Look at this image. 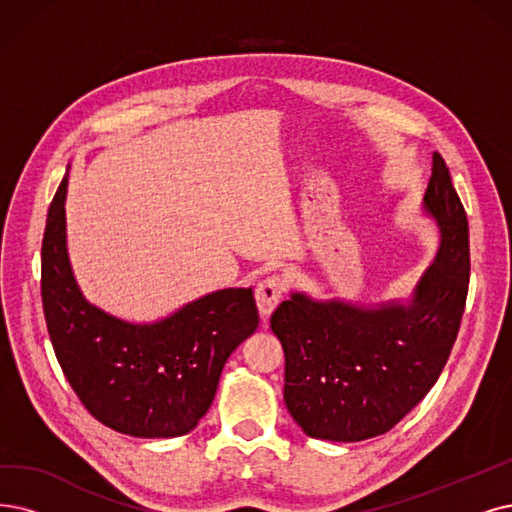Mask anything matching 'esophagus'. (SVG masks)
I'll use <instances>...</instances> for the list:
<instances>
[{
	"label": "esophagus",
	"instance_id": "1",
	"mask_svg": "<svg viewBox=\"0 0 512 512\" xmlns=\"http://www.w3.org/2000/svg\"><path fill=\"white\" fill-rule=\"evenodd\" d=\"M285 290H288V281H285L281 275H271L258 283L256 304L262 317H269L275 311V306L283 298Z\"/></svg>",
	"mask_w": 512,
	"mask_h": 512
}]
</instances>
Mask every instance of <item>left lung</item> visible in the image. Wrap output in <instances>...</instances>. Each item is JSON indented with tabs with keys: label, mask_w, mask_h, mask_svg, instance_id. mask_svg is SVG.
Masks as SVG:
<instances>
[{
	"label": "left lung",
	"mask_w": 512,
	"mask_h": 512,
	"mask_svg": "<svg viewBox=\"0 0 512 512\" xmlns=\"http://www.w3.org/2000/svg\"><path fill=\"white\" fill-rule=\"evenodd\" d=\"M424 208L441 229L437 260L412 302L363 309L292 294L271 315L285 353L283 399L309 437L384 435L431 391L452 353L470 277L468 220L439 153Z\"/></svg>",
	"instance_id": "8db88e82"
}]
</instances>
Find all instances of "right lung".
Returning <instances> with one entry per match:
<instances>
[{"label":"right lung","instance_id":"1","mask_svg":"<svg viewBox=\"0 0 512 512\" xmlns=\"http://www.w3.org/2000/svg\"><path fill=\"white\" fill-rule=\"evenodd\" d=\"M67 178L42 241V302L54 355L81 405L130 437H178L210 410L222 367L256 332L252 290L203 296L153 325H134L81 296L67 256Z\"/></svg>","mask_w":512,"mask_h":512}]
</instances>
